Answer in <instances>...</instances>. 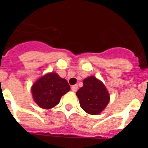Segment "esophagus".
I'll return each instance as SVG.
<instances>
[{
  "mask_svg": "<svg viewBox=\"0 0 148 148\" xmlns=\"http://www.w3.org/2000/svg\"><path fill=\"white\" fill-rule=\"evenodd\" d=\"M71 89L73 92H76L77 90H78V85H77V84H75V85L72 86Z\"/></svg>",
  "mask_w": 148,
  "mask_h": 148,
  "instance_id": "1",
  "label": "esophagus"
}]
</instances>
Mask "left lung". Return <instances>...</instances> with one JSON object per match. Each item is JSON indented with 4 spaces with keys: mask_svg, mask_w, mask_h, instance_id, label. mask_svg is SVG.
I'll list each match as a JSON object with an SVG mask.
<instances>
[{
    "mask_svg": "<svg viewBox=\"0 0 148 148\" xmlns=\"http://www.w3.org/2000/svg\"><path fill=\"white\" fill-rule=\"evenodd\" d=\"M83 83V87L76 92L81 108L89 114H99L109 103L108 90L102 82L94 76L85 78Z\"/></svg>",
    "mask_w": 148,
    "mask_h": 148,
    "instance_id": "left-lung-1",
    "label": "left lung"
}]
</instances>
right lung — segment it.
<instances>
[{"label":"right lung","mask_w":148,"mask_h":148,"mask_svg":"<svg viewBox=\"0 0 148 148\" xmlns=\"http://www.w3.org/2000/svg\"><path fill=\"white\" fill-rule=\"evenodd\" d=\"M70 90L66 80L55 73H48L38 79L32 87L34 101L44 109H49L60 102L61 98Z\"/></svg>","instance_id":"1"}]
</instances>
